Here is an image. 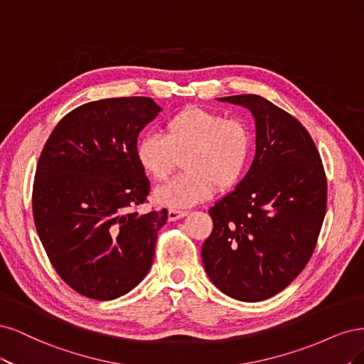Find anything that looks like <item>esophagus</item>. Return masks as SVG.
Instances as JSON below:
<instances>
[{
    "label": "esophagus",
    "instance_id": "34e87169",
    "mask_svg": "<svg viewBox=\"0 0 364 364\" xmlns=\"http://www.w3.org/2000/svg\"><path fill=\"white\" fill-rule=\"evenodd\" d=\"M187 210H177V208H171L169 210V213H168V218H169V220H178V219H181V218H184V216H187Z\"/></svg>",
    "mask_w": 364,
    "mask_h": 364
}]
</instances>
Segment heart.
I'll return each mask as SVG.
<instances>
[{
    "label": "heart",
    "mask_w": 364,
    "mask_h": 364,
    "mask_svg": "<svg viewBox=\"0 0 364 364\" xmlns=\"http://www.w3.org/2000/svg\"><path fill=\"white\" fill-rule=\"evenodd\" d=\"M163 132L146 133L136 145L140 168L157 183L166 181L183 157L186 171L157 191L160 203L192 205L212 196L215 189L230 191L242 181L252 154V133L245 121L187 107L171 116Z\"/></svg>",
    "instance_id": "heart-1"
}]
</instances>
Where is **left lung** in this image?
Instances as JSON below:
<instances>
[{"mask_svg": "<svg viewBox=\"0 0 364 364\" xmlns=\"http://www.w3.org/2000/svg\"><path fill=\"white\" fill-rule=\"evenodd\" d=\"M219 100L251 110L257 148L245 178L208 210L213 231L203 245V263L225 295L263 301L309 263L326 212V177L295 116L260 95Z\"/></svg>", "mask_w": 364, "mask_h": 364, "instance_id": "left-lung-1", "label": "left lung"}]
</instances>
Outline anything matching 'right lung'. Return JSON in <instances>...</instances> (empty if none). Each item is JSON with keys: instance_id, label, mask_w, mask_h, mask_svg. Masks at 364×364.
Returning <instances> with one entry per match:
<instances>
[{"instance_id": "1", "label": "right lung", "mask_w": 364, "mask_h": 364, "mask_svg": "<svg viewBox=\"0 0 364 364\" xmlns=\"http://www.w3.org/2000/svg\"><path fill=\"white\" fill-rule=\"evenodd\" d=\"M160 110L146 97L92 101L69 112L42 149L33 184L34 224L55 272L80 295L119 298L154 260L168 212L139 213L151 186L136 145Z\"/></svg>"}]
</instances>
